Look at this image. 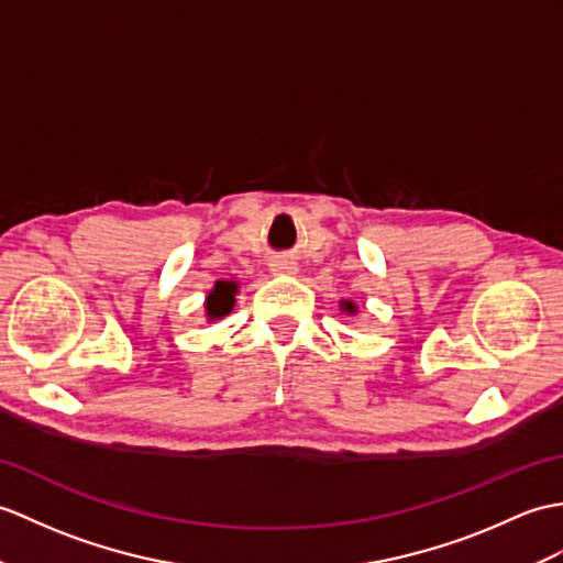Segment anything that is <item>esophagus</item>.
<instances>
[{
  "mask_svg": "<svg viewBox=\"0 0 563 563\" xmlns=\"http://www.w3.org/2000/svg\"><path fill=\"white\" fill-rule=\"evenodd\" d=\"M271 273H273V276H295L297 264L290 258H278V261H273V264H271Z\"/></svg>",
  "mask_w": 563,
  "mask_h": 563,
  "instance_id": "1",
  "label": "esophagus"
}]
</instances>
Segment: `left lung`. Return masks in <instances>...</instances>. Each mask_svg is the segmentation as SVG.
Listing matches in <instances>:
<instances>
[{"mask_svg": "<svg viewBox=\"0 0 563 563\" xmlns=\"http://www.w3.org/2000/svg\"><path fill=\"white\" fill-rule=\"evenodd\" d=\"M343 307H345V309H347V311H355V305H352V302H345V305H343Z\"/></svg>", "mask_w": 563, "mask_h": 563, "instance_id": "obj_1", "label": "left lung"}]
</instances>
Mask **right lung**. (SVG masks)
Segmentation results:
<instances>
[{
	"mask_svg": "<svg viewBox=\"0 0 563 563\" xmlns=\"http://www.w3.org/2000/svg\"><path fill=\"white\" fill-rule=\"evenodd\" d=\"M234 292H238V285L234 283H218L216 290L208 295V302H206L208 317L220 319L225 317V313H230V309L234 307Z\"/></svg>",
	"mask_w": 563,
	"mask_h": 563,
	"instance_id": "right-lung-1",
	"label": "right lung"
}]
</instances>
